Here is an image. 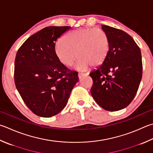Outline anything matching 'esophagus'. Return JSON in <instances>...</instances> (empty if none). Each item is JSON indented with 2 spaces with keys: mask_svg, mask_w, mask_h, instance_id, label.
<instances>
[{
  "mask_svg": "<svg viewBox=\"0 0 153 153\" xmlns=\"http://www.w3.org/2000/svg\"><path fill=\"white\" fill-rule=\"evenodd\" d=\"M78 76H79V79L80 80L81 79H82L83 77H85L86 76V74H83V73H79L78 74Z\"/></svg>",
  "mask_w": 153,
  "mask_h": 153,
  "instance_id": "obj_1",
  "label": "esophagus"
}]
</instances>
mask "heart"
Masks as SVG:
<instances>
[{"label":"heart","mask_w":153,"mask_h":153,"mask_svg":"<svg viewBox=\"0 0 153 153\" xmlns=\"http://www.w3.org/2000/svg\"><path fill=\"white\" fill-rule=\"evenodd\" d=\"M109 39L100 28H86L74 30L66 36L62 42L54 45V53L60 62L71 67L79 59L76 67L87 69L89 65L98 67L105 62L108 56Z\"/></svg>","instance_id":"b5f03b06"}]
</instances>
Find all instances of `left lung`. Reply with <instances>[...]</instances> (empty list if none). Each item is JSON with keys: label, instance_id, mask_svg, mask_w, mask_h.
Returning <instances> with one entry per match:
<instances>
[{"label": "left lung", "instance_id": "obj_1", "mask_svg": "<svg viewBox=\"0 0 153 153\" xmlns=\"http://www.w3.org/2000/svg\"><path fill=\"white\" fill-rule=\"evenodd\" d=\"M102 29L109 39V52L102 65L90 73L91 93L96 102L108 111L126 107L136 95L143 75L141 52L125 31L107 25Z\"/></svg>", "mask_w": 153, "mask_h": 153}]
</instances>
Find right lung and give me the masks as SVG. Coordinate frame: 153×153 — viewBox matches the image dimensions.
Masks as SVG:
<instances>
[{
    "instance_id": "obj_1",
    "label": "right lung",
    "mask_w": 153,
    "mask_h": 153,
    "mask_svg": "<svg viewBox=\"0 0 153 153\" xmlns=\"http://www.w3.org/2000/svg\"><path fill=\"white\" fill-rule=\"evenodd\" d=\"M70 28H42L27 39L16 53L14 83L26 105L39 117L59 113L79 81L77 72L66 67L54 53L56 40Z\"/></svg>"
}]
</instances>
